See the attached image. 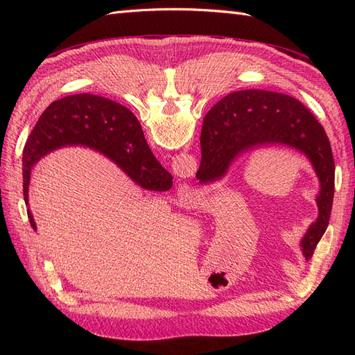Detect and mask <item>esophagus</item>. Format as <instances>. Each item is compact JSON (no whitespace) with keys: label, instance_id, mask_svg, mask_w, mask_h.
<instances>
[{"label":"esophagus","instance_id":"esophagus-1","mask_svg":"<svg viewBox=\"0 0 355 355\" xmlns=\"http://www.w3.org/2000/svg\"><path fill=\"white\" fill-rule=\"evenodd\" d=\"M179 198L185 207H192L197 204V192L189 185H184L179 191Z\"/></svg>","mask_w":355,"mask_h":355}]
</instances>
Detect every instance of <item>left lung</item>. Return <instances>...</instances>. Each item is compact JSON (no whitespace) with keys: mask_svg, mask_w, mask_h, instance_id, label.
<instances>
[{"mask_svg":"<svg viewBox=\"0 0 355 355\" xmlns=\"http://www.w3.org/2000/svg\"><path fill=\"white\" fill-rule=\"evenodd\" d=\"M200 142V167L213 179L225 176L235 158L262 145L293 148L311 161L320 192L318 218L300 240L302 253L309 261L329 225L335 194V159L323 125L306 106L275 92L231 93L204 116Z\"/></svg>","mask_w":355,"mask_h":355,"instance_id":"left-lung-1","label":"left lung"}]
</instances>
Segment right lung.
<instances>
[{"instance_id":"1","label":"right lung","mask_w":355,"mask_h":355,"mask_svg":"<svg viewBox=\"0 0 355 355\" xmlns=\"http://www.w3.org/2000/svg\"><path fill=\"white\" fill-rule=\"evenodd\" d=\"M83 145L103 154L137 185L168 191L173 178L149 149L137 118L125 106L101 96L80 93L50 103L24 149V198L28 206L31 171L38 159L63 146ZM31 227L37 230L28 210Z\"/></svg>"}]
</instances>
